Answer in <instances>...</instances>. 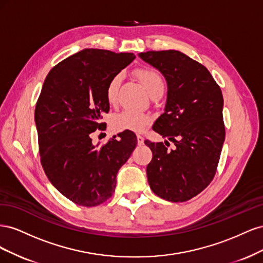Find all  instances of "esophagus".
Segmentation results:
<instances>
[{"mask_svg": "<svg viewBox=\"0 0 263 263\" xmlns=\"http://www.w3.org/2000/svg\"><path fill=\"white\" fill-rule=\"evenodd\" d=\"M137 144H138L139 146L144 145V137L140 136V135H137Z\"/></svg>", "mask_w": 263, "mask_h": 263, "instance_id": "1", "label": "esophagus"}]
</instances>
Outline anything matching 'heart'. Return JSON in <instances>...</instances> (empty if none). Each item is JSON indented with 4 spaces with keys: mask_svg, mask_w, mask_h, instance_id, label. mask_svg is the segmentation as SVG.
I'll list each match as a JSON object with an SVG mask.
<instances>
[{
    "mask_svg": "<svg viewBox=\"0 0 263 263\" xmlns=\"http://www.w3.org/2000/svg\"><path fill=\"white\" fill-rule=\"evenodd\" d=\"M137 78L139 81L145 86L147 92L155 97L159 93H163L164 90V83L161 76L159 74L158 71L151 68H141L136 71ZM122 81V74L117 73L115 74L106 86V98L110 104H115L118 98V91L119 85ZM151 123V116L146 113L136 112V110L132 109H125L123 112L115 114L112 117V124L113 129L115 132H134V133H140L144 130L146 127Z\"/></svg>",
    "mask_w": 263,
    "mask_h": 263,
    "instance_id": "heart-1",
    "label": "heart"
}]
</instances>
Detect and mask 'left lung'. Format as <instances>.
<instances>
[{
    "label": "left lung",
    "mask_w": 263,
    "mask_h": 263,
    "mask_svg": "<svg viewBox=\"0 0 263 263\" xmlns=\"http://www.w3.org/2000/svg\"><path fill=\"white\" fill-rule=\"evenodd\" d=\"M138 55L165 78L164 113L153 129L176 146L170 151V141H145L153 151L148 183L163 200L185 202L208 187L217 170L225 140L220 87L203 65L178 50Z\"/></svg>",
    "instance_id": "8db88e82"
}]
</instances>
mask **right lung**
Instances as JSON below:
<instances>
[{"label": "right lung", "instance_id": "add662e5", "mask_svg": "<svg viewBox=\"0 0 263 263\" xmlns=\"http://www.w3.org/2000/svg\"><path fill=\"white\" fill-rule=\"evenodd\" d=\"M135 58L130 52L83 49L45 79L35 108L41 162L51 184L78 205L98 206L113 195L117 172L137 145L133 132L99 148L91 138L106 128L101 119L109 110L108 81Z\"/></svg>", "mask_w": 263, "mask_h": 263}]
</instances>
